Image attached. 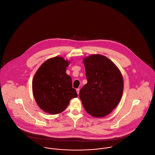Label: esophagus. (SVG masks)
Listing matches in <instances>:
<instances>
[{"label":"esophagus","instance_id":"obj_1","mask_svg":"<svg viewBox=\"0 0 155 155\" xmlns=\"http://www.w3.org/2000/svg\"><path fill=\"white\" fill-rule=\"evenodd\" d=\"M76 91H77V94H79V93H80V89H79V88H78V89H76Z\"/></svg>","mask_w":155,"mask_h":155}]
</instances>
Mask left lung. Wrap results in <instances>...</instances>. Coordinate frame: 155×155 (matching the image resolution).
<instances>
[{"mask_svg": "<svg viewBox=\"0 0 155 155\" xmlns=\"http://www.w3.org/2000/svg\"><path fill=\"white\" fill-rule=\"evenodd\" d=\"M87 83L80 91L85 110L94 117L109 114L119 103L124 80L116 64L104 56L92 54L83 60Z\"/></svg>", "mask_w": 155, "mask_h": 155, "instance_id": "1", "label": "left lung"}]
</instances>
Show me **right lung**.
Wrapping results in <instances>:
<instances>
[{
	"label": "right lung",
	"mask_w": 155,
	"mask_h": 155,
	"mask_svg": "<svg viewBox=\"0 0 155 155\" xmlns=\"http://www.w3.org/2000/svg\"><path fill=\"white\" fill-rule=\"evenodd\" d=\"M68 61L55 57L42 63L32 81L35 99L41 110L50 114L63 111L71 99L78 94L72 88V78L66 73Z\"/></svg>",
	"instance_id": "obj_1"
}]
</instances>
